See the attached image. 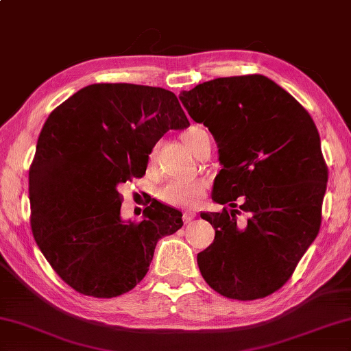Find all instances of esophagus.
<instances>
[{"label": "esophagus", "instance_id": "esophagus-1", "mask_svg": "<svg viewBox=\"0 0 351 351\" xmlns=\"http://www.w3.org/2000/svg\"><path fill=\"white\" fill-rule=\"evenodd\" d=\"M195 218V213H193V210H186V213L183 214V221L184 223H191Z\"/></svg>", "mask_w": 351, "mask_h": 351}]
</instances>
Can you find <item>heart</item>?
Returning a JSON list of instances; mask_svg holds the SVG:
<instances>
[{
    "label": "heart",
    "instance_id": "1",
    "mask_svg": "<svg viewBox=\"0 0 351 351\" xmlns=\"http://www.w3.org/2000/svg\"><path fill=\"white\" fill-rule=\"evenodd\" d=\"M182 138L184 145L197 154L203 142L209 138V134L204 128L193 125L184 131ZM204 191H206V182L203 178H176V180H169L163 184L158 191V197L171 206L195 208L202 202Z\"/></svg>",
    "mask_w": 351,
    "mask_h": 351
}]
</instances>
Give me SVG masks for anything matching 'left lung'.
Here are the masks:
<instances>
[{
  "label": "left lung",
  "instance_id": "1",
  "mask_svg": "<svg viewBox=\"0 0 351 351\" xmlns=\"http://www.w3.org/2000/svg\"><path fill=\"white\" fill-rule=\"evenodd\" d=\"M183 107L208 127L223 168L213 200L249 213H203L214 243L197 255L202 276L230 300L264 298L282 287L319 232L328 171L306 108L263 75L217 77L182 91Z\"/></svg>",
  "mask_w": 351,
  "mask_h": 351
}]
</instances>
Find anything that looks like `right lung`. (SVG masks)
I'll list each match as a JSON object with an SVG mask.
<instances>
[{
	"instance_id": "1",
	"label": "right lung",
	"mask_w": 351,
	"mask_h": 351,
	"mask_svg": "<svg viewBox=\"0 0 351 351\" xmlns=\"http://www.w3.org/2000/svg\"><path fill=\"white\" fill-rule=\"evenodd\" d=\"M188 127L173 91L148 85L93 84L51 111L29 171L30 224L45 260L76 292H130L157 241L183 226L180 210L158 202L142 221H123L117 186L145 174L167 131Z\"/></svg>"
}]
</instances>
